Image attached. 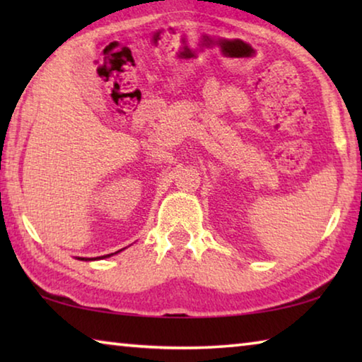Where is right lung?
Listing matches in <instances>:
<instances>
[{
	"instance_id": "1",
	"label": "right lung",
	"mask_w": 362,
	"mask_h": 362,
	"mask_svg": "<svg viewBox=\"0 0 362 362\" xmlns=\"http://www.w3.org/2000/svg\"><path fill=\"white\" fill-rule=\"evenodd\" d=\"M122 250V249H121ZM121 250H118V252H121ZM118 252H115V254H118ZM113 254H107V255H102V257H95V259H79V257H78V259L79 260H99V259H107V257H112Z\"/></svg>"
}]
</instances>
